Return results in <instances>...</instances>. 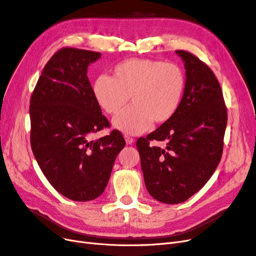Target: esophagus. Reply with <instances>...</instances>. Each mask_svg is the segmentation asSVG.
<instances>
[{"label":"esophagus","instance_id":"34e87169","mask_svg":"<svg viewBox=\"0 0 256 256\" xmlns=\"http://www.w3.org/2000/svg\"><path fill=\"white\" fill-rule=\"evenodd\" d=\"M125 141H126V143H127V144H134V138H130V136H125Z\"/></svg>","mask_w":256,"mask_h":256}]
</instances>
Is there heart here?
<instances>
[{"instance_id":"1","label":"heart","mask_w":256,"mask_h":256,"mask_svg":"<svg viewBox=\"0 0 256 256\" xmlns=\"http://www.w3.org/2000/svg\"><path fill=\"white\" fill-rule=\"evenodd\" d=\"M184 90V76L180 66L148 58H129L113 69V76H99L92 85L97 104L113 120L122 132L138 134L154 124L168 122L180 108Z\"/></svg>"}]
</instances>
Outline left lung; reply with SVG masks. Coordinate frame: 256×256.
I'll return each instance as SVG.
<instances>
[{
    "label": "left lung",
    "mask_w": 256,
    "mask_h": 256,
    "mask_svg": "<svg viewBox=\"0 0 256 256\" xmlns=\"http://www.w3.org/2000/svg\"><path fill=\"white\" fill-rule=\"evenodd\" d=\"M186 84L177 112L168 122L136 141L144 182L161 203L187 200L209 180L221 160L228 112L219 81L192 53L177 50ZM166 140V149L152 146Z\"/></svg>",
    "instance_id": "obj_1"
}]
</instances>
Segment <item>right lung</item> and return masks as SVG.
<instances>
[{
	"instance_id": "1",
	"label": "right lung",
	"mask_w": 256,
	"mask_h": 256,
	"mask_svg": "<svg viewBox=\"0 0 256 256\" xmlns=\"http://www.w3.org/2000/svg\"><path fill=\"white\" fill-rule=\"evenodd\" d=\"M99 52L63 48L49 60L30 102V146L46 178L69 200L100 196L114 161L125 147L118 130L92 140L109 127L92 95L88 67Z\"/></svg>"
}]
</instances>
